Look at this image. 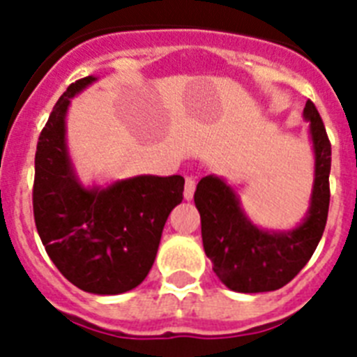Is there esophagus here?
<instances>
[{"instance_id":"34e87169","label":"esophagus","mask_w":357,"mask_h":357,"mask_svg":"<svg viewBox=\"0 0 357 357\" xmlns=\"http://www.w3.org/2000/svg\"><path fill=\"white\" fill-rule=\"evenodd\" d=\"M195 189H197V178H195V176H185V185H184L185 200H191V198H193Z\"/></svg>"}]
</instances>
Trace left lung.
Instances as JSON below:
<instances>
[{
	"label": "left lung",
	"mask_w": 357,
	"mask_h": 357,
	"mask_svg": "<svg viewBox=\"0 0 357 357\" xmlns=\"http://www.w3.org/2000/svg\"><path fill=\"white\" fill-rule=\"evenodd\" d=\"M304 118L314 150V182L304 222L293 230H263L243 213L238 195L220 176H204L195 191L202 220V241L213 270L238 293L273 291L286 286L311 259L329 213L331 143L311 100Z\"/></svg>",
	"instance_id": "1"
}]
</instances>
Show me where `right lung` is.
<instances>
[{
	"label": "right lung",
	"mask_w": 357,
	"mask_h": 357,
	"mask_svg": "<svg viewBox=\"0 0 357 357\" xmlns=\"http://www.w3.org/2000/svg\"><path fill=\"white\" fill-rule=\"evenodd\" d=\"M96 80L68 87L39 135L33 181L37 232L59 272L94 295L139 286L155 261L164 223L184 198L181 175H139L107 188H84L66 146L71 98Z\"/></svg>",
	"instance_id": "add662e5"
}]
</instances>
